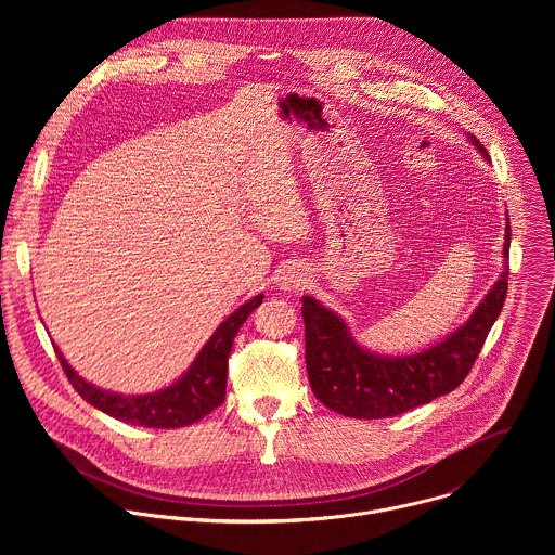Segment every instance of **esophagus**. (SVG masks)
Masks as SVG:
<instances>
[{"label":"esophagus","mask_w":555,"mask_h":555,"mask_svg":"<svg viewBox=\"0 0 555 555\" xmlns=\"http://www.w3.org/2000/svg\"><path fill=\"white\" fill-rule=\"evenodd\" d=\"M276 283L281 289H298L305 285V274L300 270V266H285L283 270H279Z\"/></svg>","instance_id":"obj_1"}]
</instances>
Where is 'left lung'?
<instances>
[{
	"label": "left lung",
	"instance_id": "1",
	"mask_svg": "<svg viewBox=\"0 0 555 555\" xmlns=\"http://www.w3.org/2000/svg\"><path fill=\"white\" fill-rule=\"evenodd\" d=\"M474 144L488 151L472 135ZM490 160V157H488ZM509 221L503 255L509 259ZM509 266L490 294L443 343L406 358H382L362 349L343 319L311 296H302L305 362L315 398L327 409L356 420L395 417L454 390L479 358L507 296Z\"/></svg>",
	"mask_w": 555,
	"mask_h": 555
}]
</instances>
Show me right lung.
I'll list each match as a JSON object with an SVG mask.
<instances>
[{
  "label": "right lung",
  "mask_w": 555,
  "mask_h": 555,
  "mask_svg": "<svg viewBox=\"0 0 555 555\" xmlns=\"http://www.w3.org/2000/svg\"><path fill=\"white\" fill-rule=\"evenodd\" d=\"M263 302V294L250 298L217 327L210 340L204 345L191 369L171 386L146 392V395H118L103 390L83 377L65 362L59 349V362L67 375L74 390L92 404L94 409L107 413L114 420L144 426V428H182L199 422L210 411H215L225 398L228 377V356L236 332L242 330L248 315Z\"/></svg>",
  "instance_id": "obj_1"
}]
</instances>
